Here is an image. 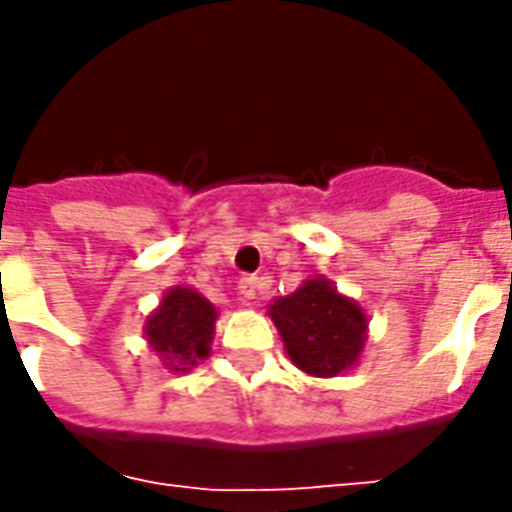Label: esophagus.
<instances>
[{"instance_id":"34e87169","label":"esophagus","mask_w":512,"mask_h":512,"mask_svg":"<svg viewBox=\"0 0 512 512\" xmlns=\"http://www.w3.org/2000/svg\"><path fill=\"white\" fill-rule=\"evenodd\" d=\"M257 290H260V279H257V277H241V279H238V293H241V299H244V301L255 299Z\"/></svg>"}]
</instances>
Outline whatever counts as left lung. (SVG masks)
<instances>
[{
	"label": "left lung",
	"mask_w": 512,
	"mask_h": 512,
	"mask_svg": "<svg viewBox=\"0 0 512 512\" xmlns=\"http://www.w3.org/2000/svg\"><path fill=\"white\" fill-rule=\"evenodd\" d=\"M290 362L312 378L354 370L365 354L367 312L321 274L304 279L290 296L268 304Z\"/></svg>",
	"instance_id": "left-lung-1"
}]
</instances>
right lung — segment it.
<instances>
[{"instance_id": "add662e5", "label": "right lung", "mask_w": 512, "mask_h": 512, "mask_svg": "<svg viewBox=\"0 0 512 512\" xmlns=\"http://www.w3.org/2000/svg\"><path fill=\"white\" fill-rule=\"evenodd\" d=\"M219 310L189 285L169 288L145 318L142 334L161 365L172 373H189L208 359Z\"/></svg>"}]
</instances>
